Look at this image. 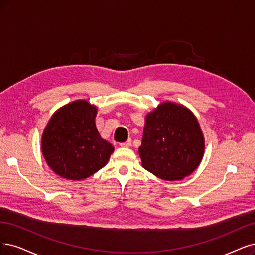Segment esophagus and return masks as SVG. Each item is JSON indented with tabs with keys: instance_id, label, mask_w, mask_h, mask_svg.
I'll list each match as a JSON object with an SVG mask.
<instances>
[{
	"instance_id": "obj_1",
	"label": "esophagus",
	"mask_w": 255,
	"mask_h": 255,
	"mask_svg": "<svg viewBox=\"0 0 255 255\" xmlns=\"http://www.w3.org/2000/svg\"><path fill=\"white\" fill-rule=\"evenodd\" d=\"M130 145H131V138H128V139L126 140V142L120 144V146L123 147V148H127V147H129Z\"/></svg>"
}]
</instances>
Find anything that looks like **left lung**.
<instances>
[{
    "label": "left lung",
    "instance_id": "8db88e82",
    "mask_svg": "<svg viewBox=\"0 0 255 255\" xmlns=\"http://www.w3.org/2000/svg\"><path fill=\"white\" fill-rule=\"evenodd\" d=\"M205 139L193 113L180 104L164 102L146 116L138 153L143 167L165 181H178L200 165Z\"/></svg>",
    "mask_w": 255,
    "mask_h": 255
}]
</instances>
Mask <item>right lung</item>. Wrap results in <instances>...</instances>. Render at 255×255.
<instances>
[{"mask_svg": "<svg viewBox=\"0 0 255 255\" xmlns=\"http://www.w3.org/2000/svg\"><path fill=\"white\" fill-rule=\"evenodd\" d=\"M97 107L79 100L56 110L42 135L46 163L58 175L85 180L105 166L113 146L103 139L96 126Z\"/></svg>", "mask_w": 255, "mask_h": 255, "instance_id": "obj_1", "label": "right lung"}]
</instances>
